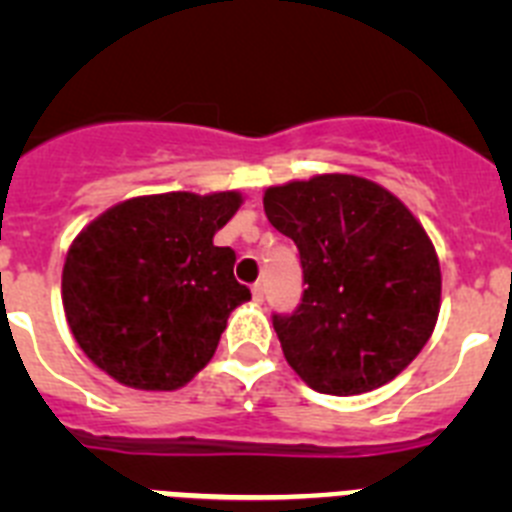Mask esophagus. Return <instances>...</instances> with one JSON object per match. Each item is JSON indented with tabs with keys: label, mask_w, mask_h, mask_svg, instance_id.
Masks as SVG:
<instances>
[{
	"label": "esophagus",
	"mask_w": 512,
	"mask_h": 512,
	"mask_svg": "<svg viewBox=\"0 0 512 512\" xmlns=\"http://www.w3.org/2000/svg\"><path fill=\"white\" fill-rule=\"evenodd\" d=\"M251 292H253V300H256V302H264V295H266L264 282H256V284H253Z\"/></svg>",
	"instance_id": "1"
}]
</instances>
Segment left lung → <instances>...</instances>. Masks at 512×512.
Masks as SVG:
<instances>
[{
	"instance_id": "obj_1",
	"label": "left lung",
	"mask_w": 512,
	"mask_h": 512,
	"mask_svg": "<svg viewBox=\"0 0 512 512\" xmlns=\"http://www.w3.org/2000/svg\"><path fill=\"white\" fill-rule=\"evenodd\" d=\"M269 223L300 251L302 302L271 315L284 359L323 395L372 392L420 354L441 307L436 248L379 184L320 174L269 187Z\"/></svg>"
}]
</instances>
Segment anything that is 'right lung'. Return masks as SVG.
I'll return each mask as SVG.
<instances>
[{
	"instance_id": "1",
	"label": "right lung",
	"mask_w": 512,
	"mask_h": 512,
	"mask_svg": "<svg viewBox=\"0 0 512 512\" xmlns=\"http://www.w3.org/2000/svg\"><path fill=\"white\" fill-rule=\"evenodd\" d=\"M238 192L133 197L76 235L63 264L66 320L81 351L125 387L179 390L215 354L228 315L251 300L235 251L212 238Z\"/></svg>"
}]
</instances>
